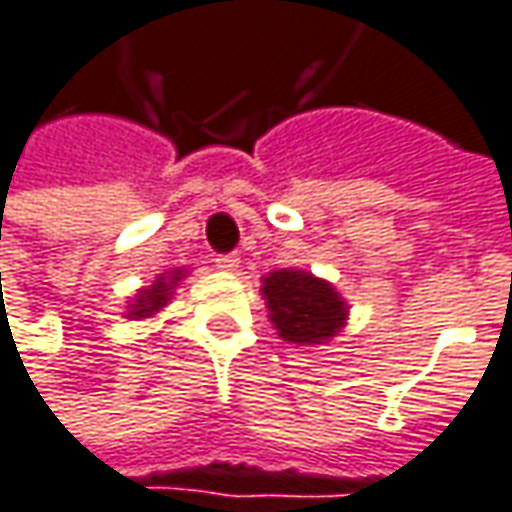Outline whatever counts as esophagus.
Here are the masks:
<instances>
[{
  "instance_id": "obj_1",
  "label": "esophagus",
  "mask_w": 512,
  "mask_h": 512,
  "mask_svg": "<svg viewBox=\"0 0 512 512\" xmlns=\"http://www.w3.org/2000/svg\"><path fill=\"white\" fill-rule=\"evenodd\" d=\"M215 265H218V271H224V274H236L238 268H241V259H238V253H224V256L215 259Z\"/></svg>"
}]
</instances>
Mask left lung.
I'll return each mask as SVG.
<instances>
[{
    "label": "left lung",
    "mask_w": 512,
    "mask_h": 512,
    "mask_svg": "<svg viewBox=\"0 0 512 512\" xmlns=\"http://www.w3.org/2000/svg\"><path fill=\"white\" fill-rule=\"evenodd\" d=\"M262 297L276 335L297 347L329 344L349 320L341 291L311 271L279 268L262 276Z\"/></svg>",
    "instance_id": "left-lung-1"
}]
</instances>
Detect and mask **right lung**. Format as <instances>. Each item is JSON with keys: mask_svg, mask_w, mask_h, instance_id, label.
<instances>
[{"mask_svg": "<svg viewBox=\"0 0 512 512\" xmlns=\"http://www.w3.org/2000/svg\"><path fill=\"white\" fill-rule=\"evenodd\" d=\"M186 276H189L186 268H171V271H165V274L157 276L151 285L139 288V291H136V294L128 300V311H125V317H128V320H145V317L160 314V311L171 303L174 288H177Z\"/></svg>", "mask_w": 512, "mask_h": 512, "instance_id": "1", "label": "right lung"}]
</instances>
